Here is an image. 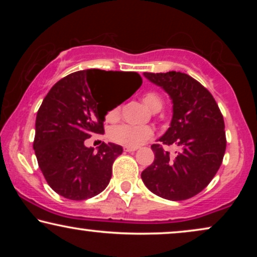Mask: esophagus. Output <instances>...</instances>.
Listing matches in <instances>:
<instances>
[{
    "label": "esophagus",
    "mask_w": 257,
    "mask_h": 257,
    "mask_svg": "<svg viewBox=\"0 0 257 257\" xmlns=\"http://www.w3.org/2000/svg\"><path fill=\"white\" fill-rule=\"evenodd\" d=\"M124 151L125 152H135V151H137V147H124Z\"/></svg>",
    "instance_id": "1"
}]
</instances>
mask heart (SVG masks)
<instances>
[{"instance_id":"heart-1","label":"heart","mask_w":257,"mask_h":257,"mask_svg":"<svg viewBox=\"0 0 257 257\" xmlns=\"http://www.w3.org/2000/svg\"><path fill=\"white\" fill-rule=\"evenodd\" d=\"M143 103L146 105L152 112H157L163 108L164 99L159 92L154 90L146 91L142 94ZM121 106L120 105H114L105 114L107 121H117L120 118ZM152 128L149 126H131V125H117L110 128L108 131V138L118 145L125 147H138L149 140L152 137Z\"/></svg>"}]
</instances>
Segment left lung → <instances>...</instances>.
<instances>
[{"label":"left lung","mask_w":257,"mask_h":257,"mask_svg":"<svg viewBox=\"0 0 257 257\" xmlns=\"http://www.w3.org/2000/svg\"><path fill=\"white\" fill-rule=\"evenodd\" d=\"M163 87L173 100L171 127L153 144L154 161L142 179L151 192L173 201L189 199L207 187L215 177L226 152L223 115L212 93L187 73L144 72ZM181 149L172 160L163 145Z\"/></svg>","instance_id":"obj_1"}]
</instances>
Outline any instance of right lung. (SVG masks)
Returning a JSON list of instances; mask_svg holds the SVG:
<instances>
[{
  "instance_id": "add662e5",
  "label": "right lung",
  "mask_w": 257,
  "mask_h": 257,
  "mask_svg": "<svg viewBox=\"0 0 257 257\" xmlns=\"http://www.w3.org/2000/svg\"><path fill=\"white\" fill-rule=\"evenodd\" d=\"M130 83L131 97L142 85L137 72L99 69L70 73L58 80L42 101L36 117L34 150L49 186L70 200H85L103 192L121 146L105 144L93 151L84 142L103 135L107 106L100 104L103 84ZM126 98V99H127Z\"/></svg>"
}]
</instances>
